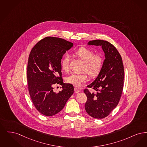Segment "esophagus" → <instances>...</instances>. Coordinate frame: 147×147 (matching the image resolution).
<instances>
[{
    "mask_svg": "<svg viewBox=\"0 0 147 147\" xmlns=\"http://www.w3.org/2000/svg\"><path fill=\"white\" fill-rule=\"evenodd\" d=\"M74 90H75V92L77 93H79L80 92V90H79L78 88H77V87H75V88H74Z\"/></svg>",
    "mask_w": 147,
    "mask_h": 147,
    "instance_id": "1",
    "label": "esophagus"
}]
</instances>
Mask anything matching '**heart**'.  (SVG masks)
<instances>
[{
  "label": "heart",
  "instance_id": "obj_1",
  "mask_svg": "<svg viewBox=\"0 0 147 147\" xmlns=\"http://www.w3.org/2000/svg\"><path fill=\"white\" fill-rule=\"evenodd\" d=\"M75 55L84 62L82 70L86 71L90 76L96 77L100 73L103 65V57L101 54H96L92 50L80 47L75 51ZM61 69L64 72L69 70V57L66 55L61 61ZM88 79L87 74L86 72L80 74L73 73L66 78V81L74 86L79 87L85 83Z\"/></svg>",
  "mask_w": 147,
  "mask_h": 147
}]
</instances>
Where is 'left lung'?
<instances>
[{"label":"left lung","mask_w":147,"mask_h":147,"mask_svg":"<svg viewBox=\"0 0 147 147\" xmlns=\"http://www.w3.org/2000/svg\"><path fill=\"white\" fill-rule=\"evenodd\" d=\"M87 45L102 47L105 60L96 80L87 86L96 92L84 90L87 97L85 110L92 117L102 119L109 115L120 101L123 86V65L119 51L108 42L96 39Z\"/></svg>","instance_id":"8db88e82"}]
</instances>
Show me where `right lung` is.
<instances>
[{"mask_svg":"<svg viewBox=\"0 0 147 147\" xmlns=\"http://www.w3.org/2000/svg\"><path fill=\"white\" fill-rule=\"evenodd\" d=\"M74 44L65 39L48 37L40 40L33 48L27 64L28 91L34 107L42 114L51 116L64 108L74 93V86L63 83L61 60L66 51ZM62 86L56 94L53 86Z\"/></svg>","mask_w":147,"mask_h":147,"instance_id":"1","label":"right lung"}]
</instances>
